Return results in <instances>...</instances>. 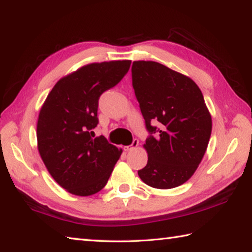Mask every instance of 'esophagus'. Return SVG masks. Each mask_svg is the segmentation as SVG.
<instances>
[{"label":"esophagus","instance_id":"1","mask_svg":"<svg viewBox=\"0 0 252 252\" xmlns=\"http://www.w3.org/2000/svg\"><path fill=\"white\" fill-rule=\"evenodd\" d=\"M138 145H139V140H138V139H134L133 141H132V143H131L130 145L125 146V150H126V151H131V150L135 149Z\"/></svg>","mask_w":252,"mask_h":252}]
</instances>
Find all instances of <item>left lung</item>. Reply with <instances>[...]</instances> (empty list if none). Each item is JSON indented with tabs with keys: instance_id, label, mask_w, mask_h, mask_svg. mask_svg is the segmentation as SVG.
<instances>
[{
	"instance_id": "left-lung-1",
	"label": "left lung",
	"mask_w": 252,
	"mask_h": 252,
	"mask_svg": "<svg viewBox=\"0 0 252 252\" xmlns=\"http://www.w3.org/2000/svg\"><path fill=\"white\" fill-rule=\"evenodd\" d=\"M131 70L150 133L143 145L148 164L138 174L154 189H174L189 181L202 162L212 117L202 91L189 77L157 62H133Z\"/></svg>"
}]
</instances>
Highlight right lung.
Instances as JSON below:
<instances>
[{
    "instance_id": "1",
    "label": "right lung",
    "mask_w": 252,
    "mask_h": 252,
    "mask_svg": "<svg viewBox=\"0 0 252 252\" xmlns=\"http://www.w3.org/2000/svg\"><path fill=\"white\" fill-rule=\"evenodd\" d=\"M131 61L94 63L63 77L39 111L37 148L63 189L90 196L106 186L122 153L104 136L94 139L98 101L129 71Z\"/></svg>"
}]
</instances>
